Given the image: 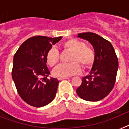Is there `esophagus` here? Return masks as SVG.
<instances>
[{"instance_id":"obj_1","label":"esophagus","mask_w":129,"mask_h":129,"mask_svg":"<svg viewBox=\"0 0 129 129\" xmlns=\"http://www.w3.org/2000/svg\"><path fill=\"white\" fill-rule=\"evenodd\" d=\"M68 78H69V77H58V79L59 80H64V79H68Z\"/></svg>"}]
</instances>
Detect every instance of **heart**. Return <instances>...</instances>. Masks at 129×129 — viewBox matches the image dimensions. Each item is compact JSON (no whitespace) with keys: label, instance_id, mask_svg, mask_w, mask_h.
Segmentation results:
<instances>
[{"label":"heart","instance_id":"obj_1","mask_svg":"<svg viewBox=\"0 0 129 129\" xmlns=\"http://www.w3.org/2000/svg\"><path fill=\"white\" fill-rule=\"evenodd\" d=\"M60 47L64 51L71 52L69 63L61 64L55 69L54 74L58 77H67L81 72L84 69L90 68L95 60V52L92 48L86 46L82 41L71 39L62 42ZM59 51L55 47L48 50L45 59L51 67L56 66L59 60Z\"/></svg>","mask_w":129,"mask_h":129}]
</instances>
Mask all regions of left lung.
<instances>
[{"label": "left lung", "instance_id": "obj_1", "mask_svg": "<svg viewBox=\"0 0 129 129\" xmlns=\"http://www.w3.org/2000/svg\"><path fill=\"white\" fill-rule=\"evenodd\" d=\"M78 36L93 45L95 60L90 74L83 78L76 93L84 100L100 101L107 96L114 87L119 67L118 58L111 43L98 34L86 32Z\"/></svg>", "mask_w": 129, "mask_h": 129}]
</instances>
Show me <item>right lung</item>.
<instances>
[{
  "label": "right lung",
  "instance_id": "add662e5",
  "mask_svg": "<svg viewBox=\"0 0 129 129\" xmlns=\"http://www.w3.org/2000/svg\"><path fill=\"white\" fill-rule=\"evenodd\" d=\"M61 38L34 36L24 41L15 53L12 76L18 94L29 105L43 107L55 98L59 82L49 76L45 56L52 45Z\"/></svg>",
  "mask_w": 129,
  "mask_h": 129
}]
</instances>
